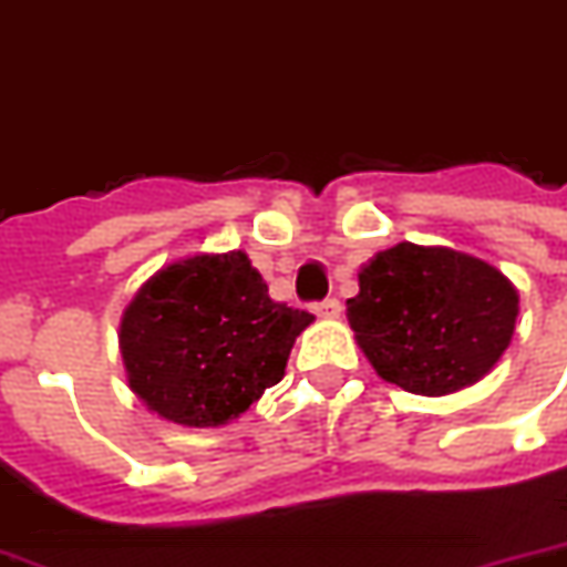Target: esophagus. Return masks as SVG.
<instances>
[{"instance_id": "1", "label": "esophagus", "mask_w": 567, "mask_h": 567, "mask_svg": "<svg viewBox=\"0 0 567 567\" xmlns=\"http://www.w3.org/2000/svg\"><path fill=\"white\" fill-rule=\"evenodd\" d=\"M312 312H316L318 318H339L342 306H339L337 297H327V300H318V303H312Z\"/></svg>"}]
</instances>
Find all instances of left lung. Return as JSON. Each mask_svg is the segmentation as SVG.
I'll use <instances>...</instances> for the list:
<instances>
[{"mask_svg":"<svg viewBox=\"0 0 567 567\" xmlns=\"http://www.w3.org/2000/svg\"><path fill=\"white\" fill-rule=\"evenodd\" d=\"M348 321L381 379L444 396L484 379L505 354L517 291L481 258L400 243L360 270Z\"/></svg>","mask_w":567,"mask_h":567,"instance_id":"obj_1","label":"left lung"}]
</instances>
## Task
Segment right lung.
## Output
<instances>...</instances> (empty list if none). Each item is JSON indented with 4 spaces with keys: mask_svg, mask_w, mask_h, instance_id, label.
I'll use <instances>...</instances> for the list:
<instances>
[{
    "mask_svg": "<svg viewBox=\"0 0 567 567\" xmlns=\"http://www.w3.org/2000/svg\"><path fill=\"white\" fill-rule=\"evenodd\" d=\"M306 309L270 300L243 251L158 270L125 309L128 384L165 421L219 426L279 384Z\"/></svg>",
    "mask_w": 567,
    "mask_h": 567,
    "instance_id": "add662e5",
    "label": "right lung"
}]
</instances>
